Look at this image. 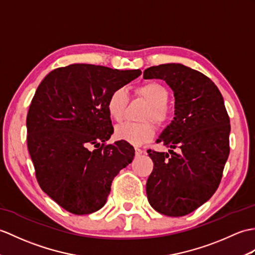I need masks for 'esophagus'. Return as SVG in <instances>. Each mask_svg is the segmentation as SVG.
<instances>
[{"mask_svg": "<svg viewBox=\"0 0 255 255\" xmlns=\"http://www.w3.org/2000/svg\"><path fill=\"white\" fill-rule=\"evenodd\" d=\"M134 152H135V156H140V155L142 154V152H143V151H142L141 149H139V147H135Z\"/></svg>", "mask_w": 255, "mask_h": 255, "instance_id": "34e87169", "label": "esophagus"}]
</instances>
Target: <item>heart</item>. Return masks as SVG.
Here are the masks:
<instances>
[{"instance_id": "1", "label": "heart", "mask_w": 255, "mask_h": 255, "mask_svg": "<svg viewBox=\"0 0 255 255\" xmlns=\"http://www.w3.org/2000/svg\"><path fill=\"white\" fill-rule=\"evenodd\" d=\"M138 97L150 104L144 116L145 120H152L157 125H163L168 118L167 102L169 92L166 87L155 81L145 82L134 89ZM128 102V94L124 88H117L111 92L106 103L109 115L115 121L123 120ZM154 127L151 123H123L115 128V137L126 141L130 144L141 145L152 139Z\"/></svg>"}]
</instances>
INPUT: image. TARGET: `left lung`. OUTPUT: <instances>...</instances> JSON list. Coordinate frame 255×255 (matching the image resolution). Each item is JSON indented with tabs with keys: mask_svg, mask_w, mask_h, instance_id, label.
I'll use <instances>...</instances> for the list:
<instances>
[{
	"mask_svg": "<svg viewBox=\"0 0 255 255\" xmlns=\"http://www.w3.org/2000/svg\"><path fill=\"white\" fill-rule=\"evenodd\" d=\"M143 77L164 80L175 98L174 120L156 140L170 150L147 151L154 163L147 200L163 215H187L220 185L229 155V116L218 88L198 70L170 63L149 67Z\"/></svg>",
	"mask_w": 255,
	"mask_h": 255,
	"instance_id": "8db88e82",
	"label": "left lung"
}]
</instances>
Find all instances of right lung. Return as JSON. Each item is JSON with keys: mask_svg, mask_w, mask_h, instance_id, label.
Instances as JSON below:
<instances>
[{"mask_svg": "<svg viewBox=\"0 0 255 255\" xmlns=\"http://www.w3.org/2000/svg\"><path fill=\"white\" fill-rule=\"evenodd\" d=\"M140 75L139 69L73 64L52 70L34 93L26 125L35 176L41 189L73 214L102 209L114 177L132 162L128 142L104 145L114 132L106 103L112 91Z\"/></svg>", "mask_w": 255, "mask_h": 255, "instance_id": "obj_1", "label": "right lung"}]
</instances>
